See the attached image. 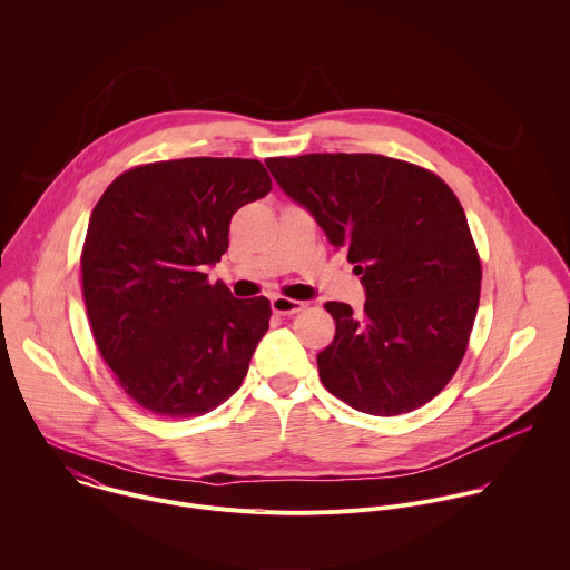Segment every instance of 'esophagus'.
I'll list each match as a JSON object with an SVG mask.
<instances>
[{"mask_svg":"<svg viewBox=\"0 0 570 570\" xmlns=\"http://www.w3.org/2000/svg\"><path fill=\"white\" fill-rule=\"evenodd\" d=\"M303 307H305V303L292 301V298H285V296H274L272 298V312L278 314V316H292V314L301 312Z\"/></svg>","mask_w":570,"mask_h":570,"instance_id":"obj_1","label":"esophagus"}]
</instances>
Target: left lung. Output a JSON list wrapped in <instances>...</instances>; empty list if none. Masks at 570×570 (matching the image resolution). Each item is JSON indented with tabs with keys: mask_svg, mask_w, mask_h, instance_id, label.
Wrapping results in <instances>:
<instances>
[{
	"mask_svg": "<svg viewBox=\"0 0 570 570\" xmlns=\"http://www.w3.org/2000/svg\"><path fill=\"white\" fill-rule=\"evenodd\" d=\"M366 292L360 314L326 303L335 337L318 353L326 391L360 412L395 416L434 400L456 373L481 298V261L450 186L375 154L265 160Z\"/></svg>",
	"mask_w": 570,
	"mask_h": 570,
	"instance_id": "8db88e82",
	"label": "left lung"
}]
</instances>
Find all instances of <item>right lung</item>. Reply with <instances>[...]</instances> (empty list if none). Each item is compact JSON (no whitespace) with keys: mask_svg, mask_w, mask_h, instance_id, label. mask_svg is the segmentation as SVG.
Instances as JSON below:
<instances>
[{"mask_svg":"<svg viewBox=\"0 0 570 570\" xmlns=\"http://www.w3.org/2000/svg\"><path fill=\"white\" fill-rule=\"evenodd\" d=\"M272 190L258 160L184 158L131 168L91 210L82 296L125 393L160 416H199L244 382L269 301L208 285L233 215Z\"/></svg>","mask_w":570,"mask_h":570,"instance_id":"obj_1","label":"right lung"}]
</instances>
